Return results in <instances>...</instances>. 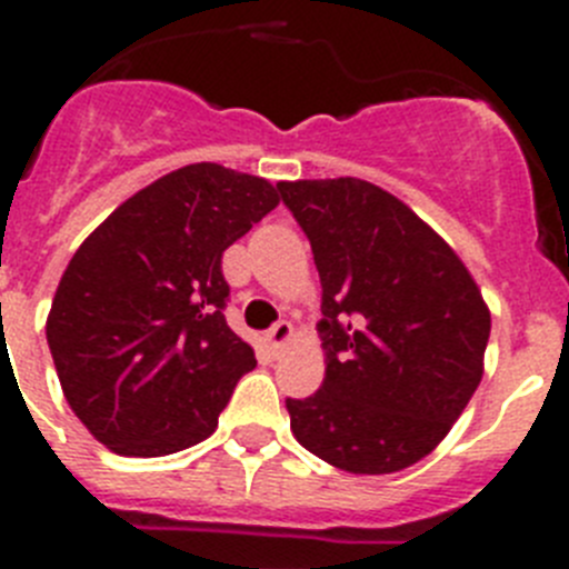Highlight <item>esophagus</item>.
<instances>
[{"label": "esophagus", "mask_w": 569, "mask_h": 569, "mask_svg": "<svg viewBox=\"0 0 569 569\" xmlns=\"http://www.w3.org/2000/svg\"><path fill=\"white\" fill-rule=\"evenodd\" d=\"M290 339H293V325H290L288 319H279L273 328L268 330V341H270V347H273V353H279L281 347L288 345Z\"/></svg>", "instance_id": "34e87169"}]
</instances>
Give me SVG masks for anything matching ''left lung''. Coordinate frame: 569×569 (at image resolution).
Instances as JSON below:
<instances>
[{"instance_id":"8db88e82","label":"left lung","mask_w":569,"mask_h":569,"mask_svg":"<svg viewBox=\"0 0 569 569\" xmlns=\"http://www.w3.org/2000/svg\"><path fill=\"white\" fill-rule=\"evenodd\" d=\"M321 281L325 381L288 399L296 441L359 476L425 459L485 373L490 310L465 261L393 193L353 179L279 182Z\"/></svg>"}]
</instances>
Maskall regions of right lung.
<instances>
[{"instance_id":"right-lung-1","label":"right lung","mask_w":569,"mask_h":569,"mask_svg":"<svg viewBox=\"0 0 569 569\" xmlns=\"http://www.w3.org/2000/svg\"><path fill=\"white\" fill-rule=\"evenodd\" d=\"M279 204L268 179L213 162L130 196L73 253L48 313L64 399L119 456L208 439L256 356L224 321L222 253Z\"/></svg>"}]
</instances>
